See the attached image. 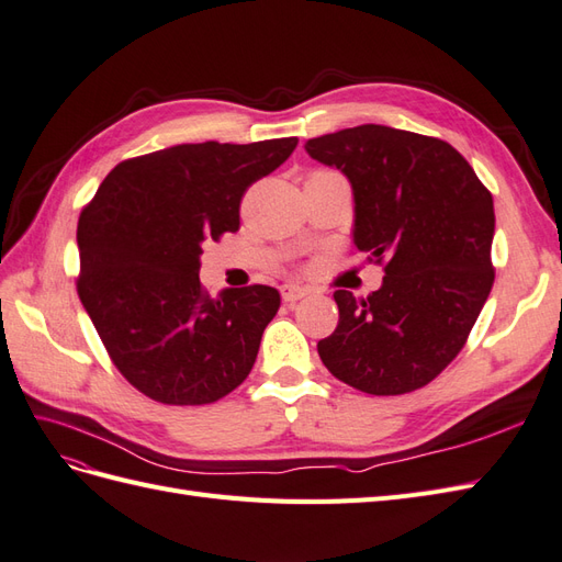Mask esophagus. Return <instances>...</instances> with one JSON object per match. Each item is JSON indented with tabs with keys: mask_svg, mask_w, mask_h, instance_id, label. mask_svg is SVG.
Segmentation results:
<instances>
[{
	"mask_svg": "<svg viewBox=\"0 0 562 562\" xmlns=\"http://www.w3.org/2000/svg\"><path fill=\"white\" fill-rule=\"evenodd\" d=\"M308 294H311V286L294 284V282L282 284V299L286 301V304H296V301H301V299L308 296Z\"/></svg>",
	"mask_w": 562,
	"mask_h": 562,
	"instance_id": "obj_1",
	"label": "esophagus"
}]
</instances>
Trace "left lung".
Instances as JSON below:
<instances>
[{"label":"left lung","mask_w":562,"mask_h":562,"mask_svg":"<svg viewBox=\"0 0 562 562\" xmlns=\"http://www.w3.org/2000/svg\"><path fill=\"white\" fill-rule=\"evenodd\" d=\"M353 187V241L384 270L378 292L337 290L325 368L372 396L420 390L465 347L494 284V199L449 142L358 125L306 142Z\"/></svg>","instance_id":"left-lung-1"}]
</instances>
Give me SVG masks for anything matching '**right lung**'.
I'll return each mask as SVG.
<instances>
[{"instance_id":"right-lung-1","label":"right lung","mask_w":562,"mask_h":562,"mask_svg":"<svg viewBox=\"0 0 562 562\" xmlns=\"http://www.w3.org/2000/svg\"><path fill=\"white\" fill-rule=\"evenodd\" d=\"M296 137L178 144L113 168L78 221V296L111 363L166 406L213 404L247 380L276 286L213 299L199 282L204 241L239 229L249 187L296 149Z\"/></svg>"}]
</instances>
